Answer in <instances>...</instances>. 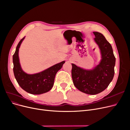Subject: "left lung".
<instances>
[{"instance_id": "left-lung-1", "label": "left lung", "mask_w": 130, "mask_h": 130, "mask_svg": "<svg viewBox=\"0 0 130 130\" xmlns=\"http://www.w3.org/2000/svg\"><path fill=\"white\" fill-rule=\"evenodd\" d=\"M94 40L99 45L102 55L99 65L90 71L83 70L72 64V77L74 85L86 94L95 95L105 90L114 75L115 57L111 45L103 34L93 32Z\"/></svg>"}]
</instances>
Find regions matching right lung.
Instances as JSON below:
<instances>
[{
  "mask_svg": "<svg viewBox=\"0 0 130 130\" xmlns=\"http://www.w3.org/2000/svg\"><path fill=\"white\" fill-rule=\"evenodd\" d=\"M24 38L20 40L12 56L13 71L15 78L21 88L30 94L37 95L46 93L52 89L56 74L62 67L65 61L37 74L29 75L25 73L20 67L18 57L19 48Z\"/></svg>",
  "mask_w": 130,
  "mask_h": 130,
  "instance_id": "right-lung-1",
  "label": "right lung"
}]
</instances>
